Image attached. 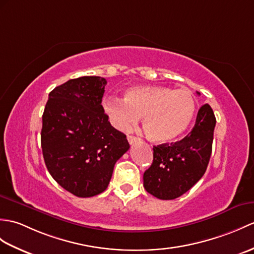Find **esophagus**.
Masks as SVG:
<instances>
[{
	"label": "esophagus",
	"mask_w": 254,
	"mask_h": 254,
	"mask_svg": "<svg viewBox=\"0 0 254 254\" xmlns=\"http://www.w3.org/2000/svg\"><path fill=\"white\" fill-rule=\"evenodd\" d=\"M127 140H128V143L129 144H134V143H136V141L138 140V138L137 137H135V136H133V135H127Z\"/></svg>",
	"instance_id": "1"
}]
</instances>
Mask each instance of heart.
<instances>
[{"instance_id":"heart-1","label":"heart","mask_w":254,"mask_h":254,"mask_svg":"<svg viewBox=\"0 0 254 254\" xmlns=\"http://www.w3.org/2000/svg\"><path fill=\"white\" fill-rule=\"evenodd\" d=\"M197 100L187 88L135 85L125 92V100L107 98L104 110L116 128L127 131L143 116L146 134L158 143L182 136L196 114Z\"/></svg>"}]
</instances>
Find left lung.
Wrapping results in <instances>:
<instances>
[{
	"mask_svg": "<svg viewBox=\"0 0 254 254\" xmlns=\"http://www.w3.org/2000/svg\"><path fill=\"white\" fill-rule=\"evenodd\" d=\"M215 123L213 110L204 104L187 136L174 144L154 146V160L144 173L145 190L162 200L175 199L190 190L207 170Z\"/></svg>",
	"mask_w": 254,
	"mask_h": 254,
	"instance_id": "obj_1",
	"label": "left lung"
}]
</instances>
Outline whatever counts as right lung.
I'll return each instance as SVG.
<instances>
[{
  "instance_id": "add662e5",
  "label": "right lung",
  "mask_w": 254,
  "mask_h": 254,
  "mask_svg": "<svg viewBox=\"0 0 254 254\" xmlns=\"http://www.w3.org/2000/svg\"><path fill=\"white\" fill-rule=\"evenodd\" d=\"M102 76H81L56 86L45 105L41 146L52 178L76 197L108 187L116 162L129 148L102 106Z\"/></svg>"
}]
</instances>
